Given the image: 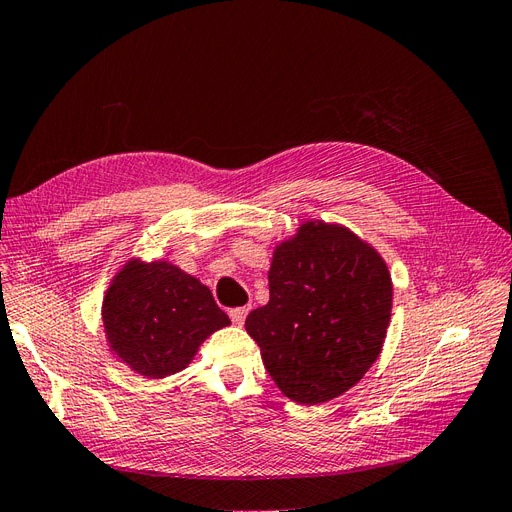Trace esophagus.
Masks as SVG:
<instances>
[{
    "instance_id": "34e87169",
    "label": "esophagus",
    "mask_w": 512,
    "mask_h": 512,
    "mask_svg": "<svg viewBox=\"0 0 512 512\" xmlns=\"http://www.w3.org/2000/svg\"><path fill=\"white\" fill-rule=\"evenodd\" d=\"M249 310H251V306L232 308V310H229V319L234 321V325H242V323H244V319H246V315H249Z\"/></svg>"
}]
</instances>
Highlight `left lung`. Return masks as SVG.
I'll list each match as a JSON object with an SVG mask.
<instances>
[{
  "instance_id": "left-lung-1",
  "label": "left lung",
  "mask_w": 512,
  "mask_h": 512,
  "mask_svg": "<svg viewBox=\"0 0 512 512\" xmlns=\"http://www.w3.org/2000/svg\"><path fill=\"white\" fill-rule=\"evenodd\" d=\"M270 302L246 317L276 387L323 404L357 385L381 355L391 319L387 263L351 229L306 221L274 249Z\"/></svg>"
}]
</instances>
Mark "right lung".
Returning <instances> with one entry per match:
<instances>
[{
  "label": "right lung",
  "mask_w": 512,
  "mask_h": 512,
  "mask_svg": "<svg viewBox=\"0 0 512 512\" xmlns=\"http://www.w3.org/2000/svg\"><path fill=\"white\" fill-rule=\"evenodd\" d=\"M110 351L144 378L185 370L200 344L229 317L195 276L170 261L129 259L104 295Z\"/></svg>",
  "instance_id": "right-lung-1"
}]
</instances>
